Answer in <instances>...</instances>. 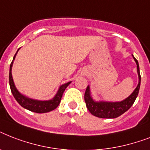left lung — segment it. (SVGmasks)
Segmentation results:
<instances>
[{"label":"left lung","mask_w":150,"mask_h":150,"mask_svg":"<svg viewBox=\"0 0 150 150\" xmlns=\"http://www.w3.org/2000/svg\"><path fill=\"white\" fill-rule=\"evenodd\" d=\"M133 58L137 64V71L139 75V84L135 88L132 93L121 102H95L90 96L89 87L87 86L85 93V102L86 104V107L89 111L93 115L98 117L100 118H115L121 116L125 112H126L135 102L137 97L140 88V82H141V75L139 72V62L136 59L133 57Z\"/></svg>","instance_id":"1"}]
</instances>
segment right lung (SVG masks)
Here are the masks:
<instances>
[{
    "label": "right lung",
    "instance_id": "1",
    "mask_svg": "<svg viewBox=\"0 0 150 150\" xmlns=\"http://www.w3.org/2000/svg\"><path fill=\"white\" fill-rule=\"evenodd\" d=\"M17 50V52H18ZM15 54L13 61L15 60V57L17 54ZM13 61H11V63L10 64V71H9V84H10L11 91L12 93L13 96L15 97V99L17 100V102L19 103L22 107H24L25 109L29 110L30 111L35 112V113H39V114H42V113H47L51 110H54V109H56L57 107H58V105L60 104V102L61 100V97L63 95L64 92L65 90V89L68 87V86L71 83V82L65 83V84L62 85L60 89H59L57 93L56 94V96H54L53 100H47V101H40V100H32V99L27 98L25 96L22 95L18 91L17 89L15 88L14 82H13L12 75H11V68H12Z\"/></svg>",
    "mask_w": 150,
    "mask_h": 150
}]
</instances>
